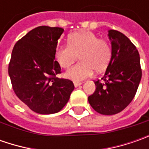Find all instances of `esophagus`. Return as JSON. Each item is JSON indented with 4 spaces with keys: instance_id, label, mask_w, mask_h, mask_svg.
Instances as JSON below:
<instances>
[{
    "instance_id": "esophagus-1",
    "label": "esophagus",
    "mask_w": 149,
    "mask_h": 149,
    "mask_svg": "<svg viewBox=\"0 0 149 149\" xmlns=\"http://www.w3.org/2000/svg\"><path fill=\"white\" fill-rule=\"evenodd\" d=\"M81 84H82L81 82H77V81H74V87H78V86H79V85H81Z\"/></svg>"
}]
</instances>
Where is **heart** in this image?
Segmentation results:
<instances>
[{
  "label": "heart",
  "instance_id": "b5f03b06",
  "mask_svg": "<svg viewBox=\"0 0 149 149\" xmlns=\"http://www.w3.org/2000/svg\"><path fill=\"white\" fill-rule=\"evenodd\" d=\"M69 45H60L55 51V58L63 69L70 68L80 58V62L66 72L65 76L73 80H83L91 76L94 70H105L111 60V46L109 42L100 39L94 32L84 31L70 35Z\"/></svg>",
  "mask_w": 149,
  "mask_h": 149
}]
</instances>
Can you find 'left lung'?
<instances>
[{"mask_svg":"<svg viewBox=\"0 0 149 149\" xmlns=\"http://www.w3.org/2000/svg\"><path fill=\"white\" fill-rule=\"evenodd\" d=\"M112 55L101 81L89 96V104L99 113L113 115L123 110L134 98L142 78L140 58L137 48L123 33L109 30Z\"/></svg>","mask_w":149,"mask_h":149,"instance_id":"obj_1","label":"left lung"}]
</instances>
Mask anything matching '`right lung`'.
I'll return each instance as SVG.
<instances>
[{"mask_svg": "<svg viewBox=\"0 0 149 149\" xmlns=\"http://www.w3.org/2000/svg\"><path fill=\"white\" fill-rule=\"evenodd\" d=\"M60 27L39 26L15 45L8 73L16 96L32 111L51 114L60 111L74 89L71 80L59 79L55 58Z\"/></svg>", "mask_w": 149, "mask_h": 149, "instance_id": "1", "label": "right lung"}]
</instances>
